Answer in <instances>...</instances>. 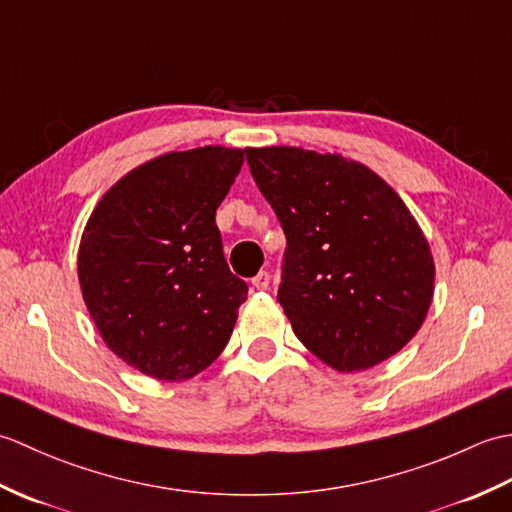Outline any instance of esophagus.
<instances>
[{
  "mask_svg": "<svg viewBox=\"0 0 512 512\" xmlns=\"http://www.w3.org/2000/svg\"><path fill=\"white\" fill-rule=\"evenodd\" d=\"M268 286H270V275L266 273V270H262V273H257V275L253 277V288H257V290H268Z\"/></svg>",
  "mask_w": 512,
  "mask_h": 512,
  "instance_id": "1",
  "label": "esophagus"
}]
</instances>
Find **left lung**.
Instances as JSON below:
<instances>
[{"mask_svg":"<svg viewBox=\"0 0 512 512\" xmlns=\"http://www.w3.org/2000/svg\"><path fill=\"white\" fill-rule=\"evenodd\" d=\"M246 160L286 233L277 301L297 339L336 372L400 352L427 317L436 266L398 193L341 154L248 147Z\"/></svg>","mask_w":512,"mask_h":512,"instance_id":"1","label":"left lung"}]
</instances>
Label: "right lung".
I'll list each match as a JSON object with an SVG mask.
<instances>
[{
    "instance_id": "1",
    "label": "right lung",
    "mask_w": 512,
    "mask_h": 512,
    "mask_svg": "<svg viewBox=\"0 0 512 512\" xmlns=\"http://www.w3.org/2000/svg\"><path fill=\"white\" fill-rule=\"evenodd\" d=\"M242 149L171 151L129 171L96 204L79 281L107 347L158 380H187L231 339L246 281L228 268L215 211Z\"/></svg>"
}]
</instances>
